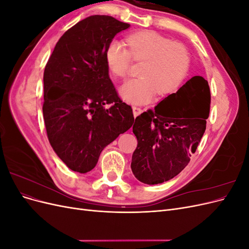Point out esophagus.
Returning <instances> with one entry per match:
<instances>
[{"mask_svg": "<svg viewBox=\"0 0 249 249\" xmlns=\"http://www.w3.org/2000/svg\"><path fill=\"white\" fill-rule=\"evenodd\" d=\"M132 109H133V113H134V116L135 117H137L139 114H141V113H142V109L140 107L133 106Z\"/></svg>", "mask_w": 249, "mask_h": 249, "instance_id": "esophagus-1", "label": "esophagus"}]
</instances>
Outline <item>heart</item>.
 Masks as SVG:
<instances>
[{"label":"heart","instance_id":"heart-1","mask_svg":"<svg viewBox=\"0 0 249 249\" xmlns=\"http://www.w3.org/2000/svg\"><path fill=\"white\" fill-rule=\"evenodd\" d=\"M125 43L112 40L106 50V61L114 77L124 78L129 70L131 59L141 62L137 79L125 81L119 94L132 104H145L155 93L166 95L177 88L189 69L190 58L182 43L153 31H144L126 37Z\"/></svg>","mask_w":249,"mask_h":249}]
</instances>
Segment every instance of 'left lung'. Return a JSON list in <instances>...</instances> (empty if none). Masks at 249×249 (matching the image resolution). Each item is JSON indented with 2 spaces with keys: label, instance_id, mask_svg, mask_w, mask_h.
I'll list each match as a JSON object with an SVG mask.
<instances>
[{
  "label": "left lung",
  "instance_id": "8db88e82",
  "mask_svg": "<svg viewBox=\"0 0 249 249\" xmlns=\"http://www.w3.org/2000/svg\"><path fill=\"white\" fill-rule=\"evenodd\" d=\"M210 104L208 81L195 76L154 110L137 116L133 133L138 144L131 163L135 178L157 185L178 176L189 163L206 131Z\"/></svg>",
  "mask_w": 249,
  "mask_h": 249
}]
</instances>
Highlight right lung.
<instances>
[{"label":"right lung","mask_w":249,"mask_h":249,"mask_svg":"<svg viewBox=\"0 0 249 249\" xmlns=\"http://www.w3.org/2000/svg\"><path fill=\"white\" fill-rule=\"evenodd\" d=\"M129 27L109 16L86 18L61 36L44 69L48 138L73 171L92 170L102 150L134 123L132 108L118 96L106 61L109 43Z\"/></svg>","instance_id":"add662e5"}]
</instances>
